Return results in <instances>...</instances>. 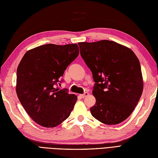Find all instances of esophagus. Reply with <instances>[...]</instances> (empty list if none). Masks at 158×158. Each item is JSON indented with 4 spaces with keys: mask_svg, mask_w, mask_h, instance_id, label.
<instances>
[{
    "mask_svg": "<svg viewBox=\"0 0 158 158\" xmlns=\"http://www.w3.org/2000/svg\"><path fill=\"white\" fill-rule=\"evenodd\" d=\"M88 94H89L88 92H84V93L83 94H80V96L81 97H82V98H86V96H88Z\"/></svg>",
    "mask_w": 158,
    "mask_h": 158,
    "instance_id": "1",
    "label": "esophagus"
}]
</instances>
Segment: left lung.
Here are the masks:
<instances>
[{"label": "left lung", "instance_id": "obj_1", "mask_svg": "<svg viewBox=\"0 0 158 158\" xmlns=\"http://www.w3.org/2000/svg\"><path fill=\"white\" fill-rule=\"evenodd\" d=\"M78 45L95 82L92 116L108 125L124 121L134 111L143 91L138 58L131 50L114 41L79 42Z\"/></svg>", "mask_w": 158, "mask_h": 158}]
</instances>
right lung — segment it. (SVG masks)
I'll return each mask as SVG.
<instances>
[{"label":"right lung","instance_id":"1","mask_svg":"<svg viewBox=\"0 0 158 158\" xmlns=\"http://www.w3.org/2000/svg\"><path fill=\"white\" fill-rule=\"evenodd\" d=\"M76 44H47L25 53L17 69V96L24 110L38 124L53 127L70 116L77 96L60 89L66 68L77 58Z\"/></svg>","mask_w":158,"mask_h":158}]
</instances>
